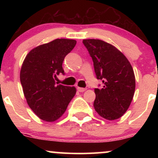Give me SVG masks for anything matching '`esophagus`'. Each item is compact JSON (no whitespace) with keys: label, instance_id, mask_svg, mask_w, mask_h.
I'll return each mask as SVG.
<instances>
[{"label":"esophagus","instance_id":"esophagus-1","mask_svg":"<svg viewBox=\"0 0 158 158\" xmlns=\"http://www.w3.org/2000/svg\"><path fill=\"white\" fill-rule=\"evenodd\" d=\"M77 90L79 92H84L86 90V88H79V87H78L77 88Z\"/></svg>","mask_w":158,"mask_h":158}]
</instances>
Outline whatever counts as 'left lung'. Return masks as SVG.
Masks as SVG:
<instances>
[{"label": "left lung", "mask_w": 158, "mask_h": 158, "mask_svg": "<svg viewBox=\"0 0 158 158\" xmlns=\"http://www.w3.org/2000/svg\"><path fill=\"white\" fill-rule=\"evenodd\" d=\"M82 43L92 58L97 79L103 83L102 88L94 89V109L108 120L118 119L128 110L135 94L133 68L113 45L99 39H85Z\"/></svg>", "instance_id": "obj_1"}]
</instances>
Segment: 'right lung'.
<instances>
[{"instance_id": "1", "label": "right lung", "mask_w": 158, "mask_h": 158, "mask_svg": "<svg viewBox=\"0 0 158 158\" xmlns=\"http://www.w3.org/2000/svg\"><path fill=\"white\" fill-rule=\"evenodd\" d=\"M77 41L58 39L41 44L27 54L20 79L27 104L40 119L53 122L62 116L75 96L76 88L56 85V78L64 74V57Z\"/></svg>"}]
</instances>
